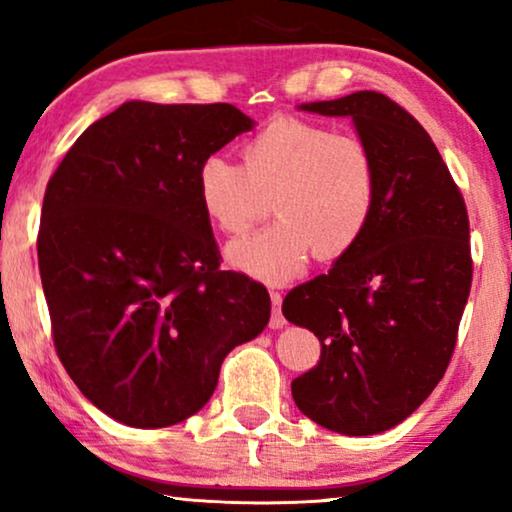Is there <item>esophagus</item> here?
Segmentation results:
<instances>
[{"instance_id": "obj_1", "label": "esophagus", "mask_w": 512, "mask_h": 512, "mask_svg": "<svg viewBox=\"0 0 512 512\" xmlns=\"http://www.w3.org/2000/svg\"><path fill=\"white\" fill-rule=\"evenodd\" d=\"M270 301H273V315H270V327L273 330H282L287 325L285 315H282V294L280 292H270Z\"/></svg>"}]
</instances>
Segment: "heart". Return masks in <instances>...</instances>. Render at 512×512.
<instances>
[{
	"label": "heart",
	"mask_w": 512,
	"mask_h": 512,
	"mask_svg": "<svg viewBox=\"0 0 512 512\" xmlns=\"http://www.w3.org/2000/svg\"><path fill=\"white\" fill-rule=\"evenodd\" d=\"M204 218L223 235H244L270 197L273 225L225 251L239 273L280 285L308 258H339L361 242L377 206V163L349 132L277 116L242 147V168L223 156L201 161L194 178Z\"/></svg>",
	"instance_id": "1"
}]
</instances>
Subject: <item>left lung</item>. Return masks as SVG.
<instances>
[{"mask_svg":"<svg viewBox=\"0 0 512 512\" xmlns=\"http://www.w3.org/2000/svg\"><path fill=\"white\" fill-rule=\"evenodd\" d=\"M299 109L349 116L380 189L361 242L282 301L323 346L292 396L325 430L370 437L420 408L449 368L472 285L470 220L432 137L389 97L363 90Z\"/></svg>","mask_w":512,"mask_h":512,"instance_id":"obj_1","label":"left lung"}]
</instances>
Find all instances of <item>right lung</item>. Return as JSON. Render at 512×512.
Masks as SVG:
<instances>
[{"instance_id": "right-lung-1", "label": "right lung", "mask_w": 512, "mask_h": 512, "mask_svg": "<svg viewBox=\"0 0 512 512\" xmlns=\"http://www.w3.org/2000/svg\"><path fill=\"white\" fill-rule=\"evenodd\" d=\"M251 128L232 104L125 102L49 180L37 261L56 353L123 425L187 420L227 353L266 330L268 289L220 270L194 189L201 161Z\"/></svg>"}]
</instances>
